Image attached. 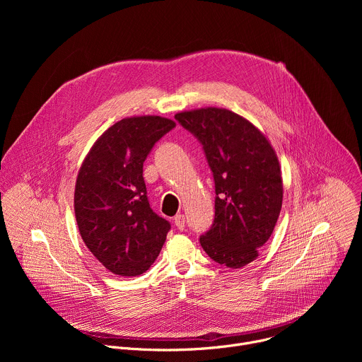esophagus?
<instances>
[{
    "label": "esophagus",
    "mask_w": 362,
    "mask_h": 362,
    "mask_svg": "<svg viewBox=\"0 0 362 362\" xmlns=\"http://www.w3.org/2000/svg\"><path fill=\"white\" fill-rule=\"evenodd\" d=\"M173 221H175V225H176V228H177L179 230H183V229H185V226H186V218H185V215H176Z\"/></svg>",
    "instance_id": "1"
}]
</instances>
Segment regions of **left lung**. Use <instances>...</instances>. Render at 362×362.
I'll list each match as a JSON object with an SVG mask.
<instances>
[{
	"instance_id": "8db88e82",
	"label": "left lung",
	"mask_w": 362,
	"mask_h": 362,
	"mask_svg": "<svg viewBox=\"0 0 362 362\" xmlns=\"http://www.w3.org/2000/svg\"><path fill=\"white\" fill-rule=\"evenodd\" d=\"M175 119L202 143L215 179V221L200 245L215 262L243 268L259 256L281 214L276 153L259 129L228 109H194Z\"/></svg>"
}]
</instances>
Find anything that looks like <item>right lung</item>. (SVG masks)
<instances>
[{"instance_id": "right-lung-1", "label": "right lung", "mask_w": 362, "mask_h": 362, "mask_svg": "<svg viewBox=\"0 0 362 362\" xmlns=\"http://www.w3.org/2000/svg\"><path fill=\"white\" fill-rule=\"evenodd\" d=\"M176 123L160 116H134L103 133L81 163L74 212L83 242L115 275L137 276L159 256L170 223L147 200L143 162Z\"/></svg>"}]
</instances>
